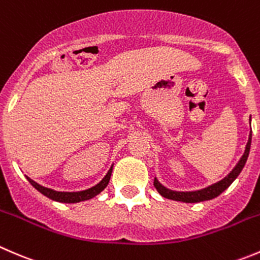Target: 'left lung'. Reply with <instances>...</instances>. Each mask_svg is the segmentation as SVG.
<instances>
[{
  "label": "left lung",
  "mask_w": 260,
  "mask_h": 260,
  "mask_svg": "<svg viewBox=\"0 0 260 260\" xmlns=\"http://www.w3.org/2000/svg\"><path fill=\"white\" fill-rule=\"evenodd\" d=\"M250 144H251V130L250 135H249L248 144H246L245 151H244L243 156L240 158V160L238 161V164L235 166V168L222 179V181L217 182V183L212 184V186L206 187L204 189H200V191H193V192H176L171 191V189L166 188V187L161 186L156 178L154 179V187L156 188V191L161 194L163 197L169 200H174V201H182L187 202V204H193V202H201V201H207V200H212L215 197H217L218 194L222 193L234 181H235L236 177L240 174L241 169L244 168L246 163V159H248L249 150H250Z\"/></svg>",
  "instance_id": "obj_1"
}]
</instances>
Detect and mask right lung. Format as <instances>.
Returning a JSON list of instances; mask_svg holds the SVG:
<instances>
[{"mask_svg": "<svg viewBox=\"0 0 260 260\" xmlns=\"http://www.w3.org/2000/svg\"><path fill=\"white\" fill-rule=\"evenodd\" d=\"M111 173H112V167L110 168V171L107 172L105 178L102 179L99 184H96V186L92 187V188H88L86 189V191H81V192H56L50 188H46V187L40 186V184H38L37 182H34L30 178H27V181H29L30 183H31V186L35 187L40 193H43L44 196L49 197L50 200H54V201H58V202H64V204H76V202L86 201V200L92 199V197H94L96 194H99L100 192L104 191V189L106 188L107 184H109Z\"/></svg>", "mask_w": 260, "mask_h": 260, "instance_id": "right-lung-1", "label": "right lung"}]
</instances>
